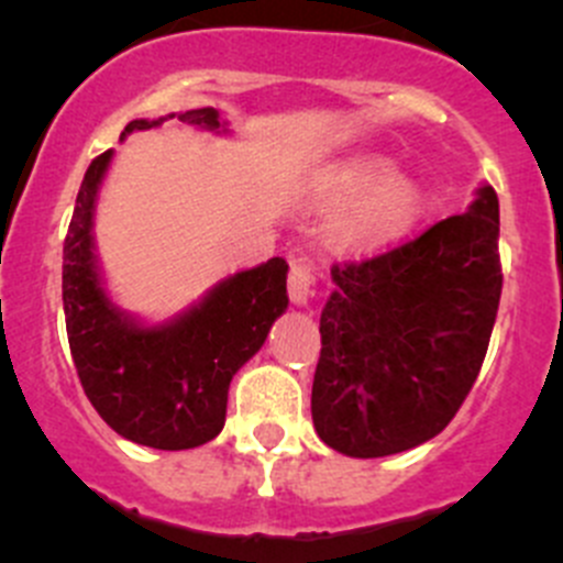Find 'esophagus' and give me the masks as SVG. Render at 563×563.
Masks as SVG:
<instances>
[{
	"instance_id": "obj_1",
	"label": "esophagus",
	"mask_w": 563,
	"mask_h": 563,
	"mask_svg": "<svg viewBox=\"0 0 563 563\" xmlns=\"http://www.w3.org/2000/svg\"><path fill=\"white\" fill-rule=\"evenodd\" d=\"M316 272L308 258H294L291 272H288V297L294 305H308L313 297Z\"/></svg>"
}]
</instances>
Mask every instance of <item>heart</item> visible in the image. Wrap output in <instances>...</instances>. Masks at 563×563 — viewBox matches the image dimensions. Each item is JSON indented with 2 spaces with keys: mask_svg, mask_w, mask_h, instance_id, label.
Listing matches in <instances>:
<instances>
[{
  "mask_svg": "<svg viewBox=\"0 0 563 563\" xmlns=\"http://www.w3.org/2000/svg\"><path fill=\"white\" fill-rule=\"evenodd\" d=\"M389 176V166L376 157L351 161L334 174L332 201L353 203L340 223V234L354 247H373L395 240L419 212L417 187L400 176Z\"/></svg>",
  "mask_w": 563,
  "mask_h": 563,
  "instance_id": "obj_1",
  "label": "heart"
}]
</instances>
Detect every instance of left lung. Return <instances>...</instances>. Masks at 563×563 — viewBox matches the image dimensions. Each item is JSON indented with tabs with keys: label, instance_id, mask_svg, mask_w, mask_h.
Wrapping results in <instances>:
<instances>
[{
	"label": "left lung",
	"instance_id": "obj_1",
	"mask_svg": "<svg viewBox=\"0 0 563 563\" xmlns=\"http://www.w3.org/2000/svg\"><path fill=\"white\" fill-rule=\"evenodd\" d=\"M321 310L313 424L349 457H384L439 435L474 387L501 299L498 196L402 245L332 266Z\"/></svg>",
	"mask_w": 563,
	"mask_h": 563
}]
</instances>
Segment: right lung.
Instances as JSON below:
<instances>
[{"instance_id":"right-lung-1","label":"right lung","mask_w":563,"mask_h":563,"mask_svg":"<svg viewBox=\"0 0 563 563\" xmlns=\"http://www.w3.org/2000/svg\"><path fill=\"white\" fill-rule=\"evenodd\" d=\"M218 130L214 108L133 119V130L166 119ZM113 152L89 163L73 209L62 261V302L78 378L95 411L135 444L192 450L223 430L229 384L264 345L275 318L288 308L286 258H269L214 286L201 305L163 327H141L108 302L92 245L98 187Z\"/></svg>"}]
</instances>
